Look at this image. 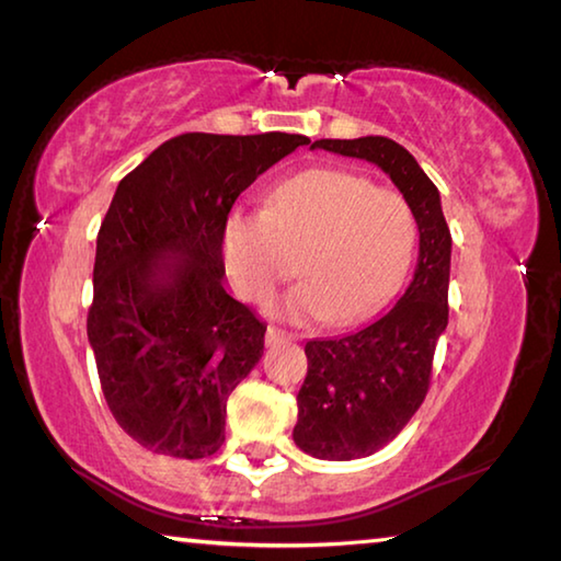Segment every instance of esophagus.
Here are the masks:
<instances>
[{"label": "esophagus", "mask_w": 561, "mask_h": 561, "mask_svg": "<svg viewBox=\"0 0 561 561\" xmlns=\"http://www.w3.org/2000/svg\"><path fill=\"white\" fill-rule=\"evenodd\" d=\"M291 339H294L291 333L277 329V325H270V329H267V335H264V341H267V345H279V343H287V341H291Z\"/></svg>", "instance_id": "obj_1"}]
</instances>
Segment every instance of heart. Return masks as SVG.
Segmentation results:
<instances>
[{
  "label": "heart",
  "instance_id": "obj_1",
  "mask_svg": "<svg viewBox=\"0 0 561 561\" xmlns=\"http://www.w3.org/2000/svg\"><path fill=\"white\" fill-rule=\"evenodd\" d=\"M414 248L410 201L335 167L282 181L262 213L236 210L222 228V262L245 299L267 304L299 272L301 284L279 304L291 321L363 319L400 287Z\"/></svg>",
  "mask_w": 561,
  "mask_h": 561
}]
</instances>
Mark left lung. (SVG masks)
I'll use <instances>...</instances> for the list:
<instances>
[{
  "label": "left lung",
  "mask_w": 561,
  "mask_h": 561,
  "mask_svg": "<svg viewBox=\"0 0 561 561\" xmlns=\"http://www.w3.org/2000/svg\"><path fill=\"white\" fill-rule=\"evenodd\" d=\"M311 149L380 167L410 201L420 230L414 277L392 309L360 331L304 345L309 370L294 444L325 461H351L390 444L430 390L436 341L449 323L451 232L439 188L397 141L319 139Z\"/></svg>",
  "instance_id": "1"
}]
</instances>
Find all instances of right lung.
I'll list each match as a JSON object with an SVG mask.
<instances>
[{"mask_svg": "<svg viewBox=\"0 0 561 561\" xmlns=\"http://www.w3.org/2000/svg\"><path fill=\"white\" fill-rule=\"evenodd\" d=\"M309 137L169 139L119 181L98 232L88 341L112 416L139 446L206 458L264 325L222 287V228L250 183Z\"/></svg>", "mask_w": 561, "mask_h": 561, "instance_id": "obj_1", "label": "right lung"}]
</instances>
